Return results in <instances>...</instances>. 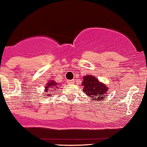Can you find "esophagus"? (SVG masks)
Wrapping results in <instances>:
<instances>
[{"mask_svg":"<svg viewBox=\"0 0 147 147\" xmlns=\"http://www.w3.org/2000/svg\"><path fill=\"white\" fill-rule=\"evenodd\" d=\"M68 83H69V84H74V80H69V81H68Z\"/></svg>","mask_w":147,"mask_h":147,"instance_id":"34e87169","label":"esophagus"}]
</instances>
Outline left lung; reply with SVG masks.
<instances>
[{
  "label": "left lung",
  "instance_id": "left-lung-1",
  "mask_svg": "<svg viewBox=\"0 0 147 147\" xmlns=\"http://www.w3.org/2000/svg\"><path fill=\"white\" fill-rule=\"evenodd\" d=\"M83 91L88 96L97 101L105 99L109 88L105 84L98 81L97 78L92 75H86L83 77Z\"/></svg>",
  "mask_w": 147,
  "mask_h": 147
}]
</instances>
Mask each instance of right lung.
Listing matches in <instances>:
<instances>
[{
	"mask_svg": "<svg viewBox=\"0 0 147 147\" xmlns=\"http://www.w3.org/2000/svg\"><path fill=\"white\" fill-rule=\"evenodd\" d=\"M59 84L58 83H56L54 80H50V81H48L46 86H45V94H46V96L50 95V94H52V91H58V88H59ZM52 95V94H51Z\"/></svg>",
	"mask_w": 147,
	"mask_h": 147,
	"instance_id": "obj_1",
	"label": "right lung"
}]
</instances>
